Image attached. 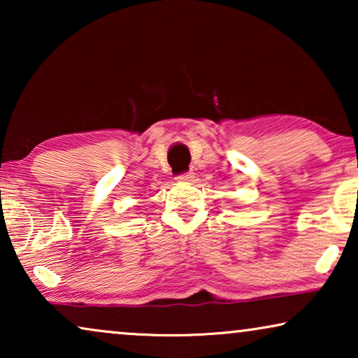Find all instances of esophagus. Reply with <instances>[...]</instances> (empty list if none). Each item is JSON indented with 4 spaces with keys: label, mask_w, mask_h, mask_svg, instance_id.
Instances as JSON below:
<instances>
[{
    "label": "esophagus",
    "mask_w": 358,
    "mask_h": 358,
    "mask_svg": "<svg viewBox=\"0 0 358 358\" xmlns=\"http://www.w3.org/2000/svg\"><path fill=\"white\" fill-rule=\"evenodd\" d=\"M194 179V173L192 171H187V173H182L178 176V180H184V182H189V180Z\"/></svg>",
    "instance_id": "obj_1"
}]
</instances>
